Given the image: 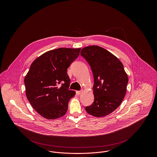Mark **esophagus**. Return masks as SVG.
Returning a JSON list of instances; mask_svg holds the SVG:
<instances>
[{
	"label": "esophagus",
	"mask_w": 157,
	"mask_h": 157,
	"mask_svg": "<svg viewBox=\"0 0 157 157\" xmlns=\"http://www.w3.org/2000/svg\"><path fill=\"white\" fill-rule=\"evenodd\" d=\"M81 92H82V90H77V91H76V94L78 95H79L81 94Z\"/></svg>",
	"instance_id": "1"
}]
</instances>
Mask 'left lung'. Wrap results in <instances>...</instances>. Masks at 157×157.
<instances>
[{
	"instance_id": "8db88e82",
	"label": "left lung",
	"mask_w": 157,
	"mask_h": 157,
	"mask_svg": "<svg viewBox=\"0 0 157 157\" xmlns=\"http://www.w3.org/2000/svg\"><path fill=\"white\" fill-rule=\"evenodd\" d=\"M81 55L89 63L94 80V101L85 110L97 117L108 115L120 106L126 94L128 78L124 65L111 53L98 46L83 48Z\"/></svg>"
}]
</instances>
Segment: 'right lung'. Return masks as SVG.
I'll return each mask as SVG.
<instances>
[{"mask_svg":"<svg viewBox=\"0 0 157 157\" xmlns=\"http://www.w3.org/2000/svg\"><path fill=\"white\" fill-rule=\"evenodd\" d=\"M81 48H60L45 53L35 60L26 75V95L42 117L53 120L63 116L74 97L69 90L67 69L79 56Z\"/></svg>","mask_w":157,"mask_h":157,"instance_id":"1","label":"right lung"}]
</instances>
